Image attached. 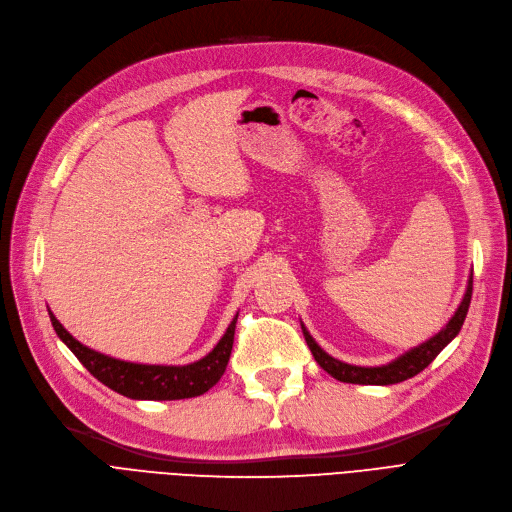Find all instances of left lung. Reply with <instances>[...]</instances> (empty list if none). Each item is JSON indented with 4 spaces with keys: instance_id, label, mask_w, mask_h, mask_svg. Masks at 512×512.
I'll return each mask as SVG.
<instances>
[{
    "instance_id": "8db88e82",
    "label": "left lung",
    "mask_w": 512,
    "mask_h": 512,
    "mask_svg": "<svg viewBox=\"0 0 512 512\" xmlns=\"http://www.w3.org/2000/svg\"><path fill=\"white\" fill-rule=\"evenodd\" d=\"M470 297H472V276L468 280L466 287V295L462 299L460 308L456 310V314L451 316L449 323L434 335L430 337L428 342L420 344L418 348L409 350L407 354L399 356L396 361L382 365V367H356V365H348L337 361V358L329 356L323 348H320L312 335L308 333V329L301 325V331H304V337L308 342V348L314 354V361L323 367L329 375H333L335 380L346 382V384H365V386H390V384H399L409 380V377L418 375L420 371H424L434 358L439 356V352L456 337L464 325V318L468 314V306H470Z\"/></svg>"
}]
</instances>
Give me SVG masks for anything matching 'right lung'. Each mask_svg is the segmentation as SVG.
Masks as SVG:
<instances>
[{"instance_id": "1", "label": "right lung", "mask_w": 512, "mask_h": 512, "mask_svg": "<svg viewBox=\"0 0 512 512\" xmlns=\"http://www.w3.org/2000/svg\"><path fill=\"white\" fill-rule=\"evenodd\" d=\"M52 327L59 335L67 348L78 356V361L103 382L107 388L116 390L118 394L128 396V399H141V401H177V399H192L200 396L206 390H211L219 380L230 361L232 346H234V331L236 320L227 327L225 335L219 339V344L208 352L200 361L183 367H164V365H137L118 361V358L105 356L101 352H94L80 344L54 314L48 310Z\"/></svg>"}]
</instances>
